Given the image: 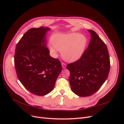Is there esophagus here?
<instances>
[{"instance_id": "1", "label": "esophagus", "mask_w": 124, "mask_h": 124, "mask_svg": "<svg viewBox=\"0 0 124 124\" xmlns=\"http://www.w3.org/2000/svg\"><path fill=\"white\" fill-rule=\"evenodd\" d=\"M62 68H63V69H65V68H66V64L65 63L62 62Z\"/></svg>"}]
</instances>
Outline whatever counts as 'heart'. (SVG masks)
Listing matches in <instances>:
<instances>
[{"mask_svg": "<svg viewBox=\"0 0 124 124\" xmlns=\"http://www.w3.org/2000/svg\"><path fill=\"white\" fill-rule=\"evenodd\" d=\"M51 43L52 45L48 46V48L52 54L56 55V50L61 51L62 56L65 61L73 62L79 59L83 54L87 39L77 32L57 33L52 37Z\"/></svg>", "mask_w": 124, "mask_h": 124, "instance_id": "1", "label": "heart"}]
</instances>
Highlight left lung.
Here are the masks:
<instances>
[{"instance_id": "8db88e82", "label": "left lung", "mask_w": 124, "mask_h": 124, "mask_svg": "<svg viewBox=\"0 0 124 124\" xmlns=\"http://www.w3.org/2000/svg\"><path fill=\"white\" fill-rule=\"evenodd\" d=\"M91 39L88 46L78 61L67 66L70 71L69 82L72 91L80 97L95 93L108 77L110 68L107 47L97 33L88 30Z\"/></svg>"}]
</instances>
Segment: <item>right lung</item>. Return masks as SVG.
<instances>
[{
    "mask_svg": "<svg viewBox=\"0 0 124 124\" xmlns=\"http://www.w3.org/2000/svg\"><path fill=\"white\" fill-rule=\"evenodd\" d=\"M50 30L43 26L29 29L17 43L14 55L18 80L28 91L40 96L52 92L62 70L61 62L51 57L46 47Z\"/></svg>",
    "mask_w": 124,
    "mask_h": 124,
    "instance_id": "obj_1",
    "label": "right lung"
}]
</instances>
